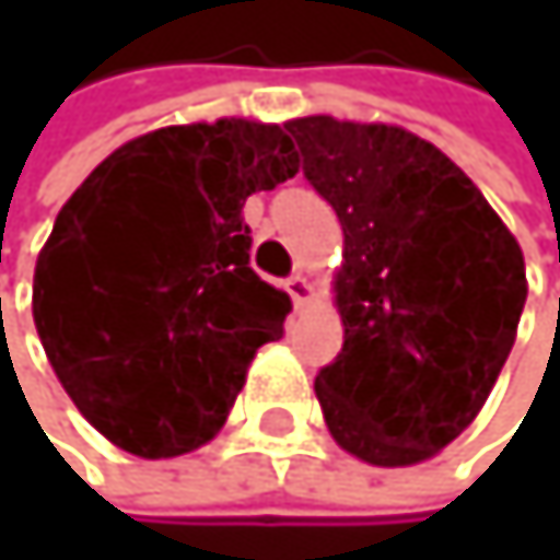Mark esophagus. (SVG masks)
Here are the masks:
<instances>
[{"label": "esophagus", "mask_w": 560, "mask_h": 560, "mask_svg": "<svg viewBox=\"0 0 560 560\" xmlns=\"http://www.w3.org/2000/svg\"><path fill=\"white\" fill-rule=\"evenodd\" d=\"M285 292L292 295L295 305H305V299H308L312 289H308V282H305V275H292L289 282H285Z\"/></svg>", "instance_id": "1"}]
</instances>
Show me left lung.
Wrapping results in <instances>:
<instances>
[{
  "mask_svg": "<svg viewBox=\"0 0 560 560\" xmlns=\"http://www.w3.org/2000/svg\"><path fill=\"white\" fill-rule=\"evenodd\" d=\"M285 130L346 234V342L315 376L322 417L365 464H420L474 423L504 370L524 255L477 184L417 133L332 117Z\"/></svg>",
  "mask_w": 560,
  "mask_h": 560,
  "instance_id": "obj_1",
  "label": "left lung"
}]
</instances>
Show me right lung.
I'll return each mask as SVG.
<instances>
[{
	"label": "right lung",
	"instance_id": "1",
	"mask_svg": "<svg viewBox=\"0 0 560 560\" xmlns=\"http://www.w3.org/2000/svg\"><path fill=\"white\" fill-rule=\"evenodd\" d=\"M282 127H164L114 150L56 214L33 318L77 410L127 454L161 460L228 420L289 295L252 268L255 190L295 177Z\"/></svg>",
	"mask_w": 560,
	"mask_h": 560
}]
</instances>
